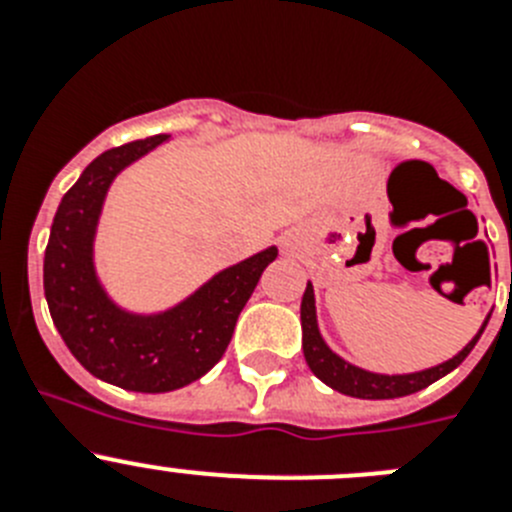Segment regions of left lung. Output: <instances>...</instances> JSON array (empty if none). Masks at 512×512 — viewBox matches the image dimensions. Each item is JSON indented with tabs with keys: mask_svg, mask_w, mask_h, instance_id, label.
<instances>
[{
	"mask_svg": "<svg viewBox=\"0 0 512 512\" xmlns=\"http://www.w3.org/2000/svg\"><path fill=\"white\" fill-rule=\"evenodd\" d=\"M302 351H305V361L312 369V374L325 382L328 387H333L336 392H343L348 397H361V400H392V397H405L413 395V392L425 390L428 384H433L436 379L446 377L449 372H454L461 361L467 359L469 351L477 346L479 336L485 325L479 328L477 336L461 348L454 359L443 361V364L433 366V369H425V372L415 374H372L364 372L359 366H351L348 361H343L341 356H336L325 346V341L320 338L318 320H315V295H312V284H307L305 295H302Z\"/></svg>",
	"mask_w": 512,
	"mask_h": 512,
	"instance_id": "left-lung-1",
	"label": "left lung"
}]
</instances>
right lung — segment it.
<instances>
[{"instance_id":"1","label":"right lung","mask_w":512,"mask_h":512,"mask_svg":"<svg viewBox=\"0 0 512 512\" xmlns=\"http://www.w3.org/2000/svg\"><path fill=\"white\" fill-rule=\"evenodd\" d=\"M151 135L110 148L63 194L45 246L43 287L53 325L89 374L130 392L187 387L223 359L235 320L277 248L256 253L212 277L164 315H130L110 302L94 277L92 241L107 187L135 158L164 143Z\"/></svg>"}]
</instances>
